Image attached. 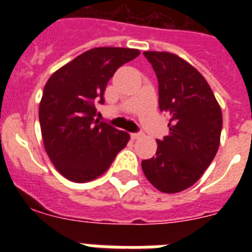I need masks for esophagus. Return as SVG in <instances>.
Here are the masks:
<instances>
[{
    "label": "esophagus",
    "mask_w": 252,
    "mask_h": 252,
    "mask_svg": "<svg viewBox=\"0 0 252 252\" xmlns=\"http://www.w3.org/2000/svg\"><path fill=\"white\" fill-rule=\"evenodd\" d=\"M141 136H142L141 132H133V133H131V139H132V140L140 139V137H141Z\"/></svg>",
    "instance_id": "34e87169"
}]
</instances>
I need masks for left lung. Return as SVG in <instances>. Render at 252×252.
<instances>
[{
    "instance_id": "8db88e82",
    "label": "left lung",
    "mask_w": 252,
    "mask_h": 252,
    "mask_svg": "<svg viewBox=\"0 0 252 252\" xmlns=\"http://www.w3.org/2000/svg\"><path fill=\"white\" fill-rule=\"evenodd\" d=\"M159 83V108L169 116L170 133L157 140L155 157L142 160L148 180L160 192L192 187L215 159L222 112L203 75L186 60L165 51H145Z\"/></svg>"
}]
</instances>
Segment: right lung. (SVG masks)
<instances>
[{
	"mask_svg": "<svg viewBox=\"0 0 252 252\" xmlns=\"http://www.w3.org/2000/svg\"><path fill=\"white\" fill-rule=\"evenodd\" d=\"M140 51L126 48L88 50L49 78L39 107L45 150L66 179L86 183L102 175L130 135L99 122L97 104L115 72Z\"/></svg>",
	"mask_w": 252,
	"mask_h": 252,
	"instance_id": "add662e5",
	"label": "right lung"
}]
</instances>
